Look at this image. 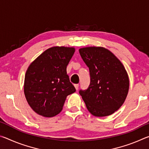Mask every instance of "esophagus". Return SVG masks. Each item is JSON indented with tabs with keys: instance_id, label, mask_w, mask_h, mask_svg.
<instances>
[{
	"instance_id": "1",
	"label": "esophagus",
	"mask_w": 149,
	"mask_h": 149,
	"mask_svg": "<svg viewBox=\"0 0 149 149\" xmlns=\"http://www.w3.org/2000/svg\"><path fill=\"white\" fill-rule=\"evenodd\" d=\"M74 87H75V89H76V90H77L78 88H79V84H75Z\"/></svg>"
}]
</instances>
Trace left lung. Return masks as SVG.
<instances>
[{
    "mask_svg": "<svg viewBox=\"0 0 149 149\" xmlns=\"http://www.w3.org/2000/svg\"><path fill=\"white\" fill-rule=\"evenodd\" d=\"M79 52L90 73L89 87L79 91L87 110L97 117L112 114L122 107L129 91V77L124 66L105 48H81Z\"/></svg>",
    "mask_w": 149,
    "mask_h": 149,
    "instance_id": "8db88e82",
    "label": "left lung"
}]
</instances>
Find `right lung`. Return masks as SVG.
Here are the masks:
<instances>
[{"instance_id": "1", "label": "right lung", "mask_w": 149, "mask_h": 149, "mask_svg": "<svg viewBox=\"0 0 149 149\" xmlns=\"http://www.w3.org/2000/svg\"><path fill=\"white\" fill-rule=\"evenodd\" d=\"M74 52V47H51L29 65L25 75L24 94L37 114L45 117L58 114L67 96L75 91L66 72Z\"/></svg>"}]
</instances>
